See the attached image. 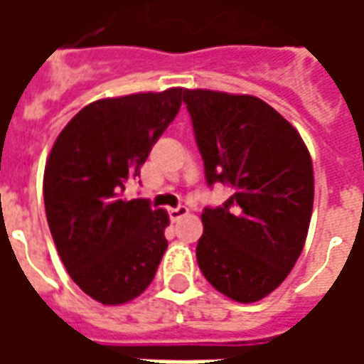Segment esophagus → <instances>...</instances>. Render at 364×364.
<instances>
[{
  "mask_svg": "<svg viewBox=\"0 0 364 364\" xmlns=\"http://www.w3.org/2000/svg\"><path fill=\"white\" fill-rule=\"evenodd\" d=\"M167 213H169L171 222H177V220H181L183 216H187V214H189V208H187V206H175V208H169Z\"/></svg>",
  "mask_w": 364,
  "mask_h": 364,
  "instance_id": "1",
  "label": "esophagus"
}]
</instances>
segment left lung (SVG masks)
Masks as SVG:
<instances>
[{
  "label": "left lung",
  "instance_id": "obj_1",
  "mask_svg": "<svg viewBox=\"0 0 364 364\" xmlns=\"http://www.w3.org/2000/svg\"><path fill=\"white\" fill-rule=\"evenodd\" d=\"M206 183L234 195L203 210L198 267L236 302L271 294L302 253L314 205L312 159L289 120L253 95L185 90Z\"/></svg>",
  "mask_w": 364,
  "mask_h": 364
}]
</instances>
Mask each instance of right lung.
I'll use <instances>...</instances> for the list:
<instances>
[{"label":"right lung","instance_id":"obj_1","mask_svg":"<svg viewBox=\"0 0 364 364\" xmlns=\"http://www.w3.org/2000/svg\"><path fill=\"white\" fill-rule=\"evenodd\" d=\"M181 87L99 99L60 132L44 167V208L60 259L97 302L140 296L167 250L166 210L122 193L181 109Z\"/></svg>","mask_w":364,"mask_h":364}]
</instances>
